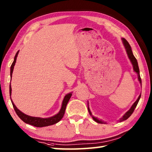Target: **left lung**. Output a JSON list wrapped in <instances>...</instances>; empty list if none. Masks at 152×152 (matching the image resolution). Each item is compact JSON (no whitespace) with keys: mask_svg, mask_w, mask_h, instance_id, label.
<instances>
[{"mask_svg":"<svg viewBox=\"0 0 152 152\" xmlns=\"http://www.w3.org/2000/svg\"><path fill=\"white\" fill-rule=\"evenodd\" d=\"M122 40H123V44H124V46H125V48L126 49V51H127L128 57H129V58L130 59V60H131V61H132V63L133 64V70H134V71L135 72L137 73V74H138V80H139V81H140V83L141 84V77H140V69H139L137 60H136V58H135V56H133V52H132V48H131L129 43H128L127 41L126 40L125 38H123ZM140 97H141V94L140 95V96H139L138 99H137V101H136L134 102V104H133L132 105V107H131V109L129 110L124 115H123L121 119H120V121H125L126 119H127L131 115H132V113H133V111H134V110H135V109L136 108V107H137L138 102H139V101H140ZM88 112L90 113V115H91V117H92V119H94V121H95L97 122V123H103V122L102 121L99 120L98 119H96V118H95V117H94L93 116H92V113L91 112V110H90L88 107Z\"/></svg>","mask_w":152,"mask_h":152,"instance_id":"left-lung-1","label":"left lung"}]
</instances>
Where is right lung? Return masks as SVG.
<instances>
[{
    "label": "right lung",
    "instance_id": "right-lung-1",
    "mask_svg": "<svg viewBox=\"0 0 152 152\" xmlns=\"http://www.w3.org/2000/svg\"><path fill=\"white\" fill-rule=\"evenodd\" d=\"M18 53H19V51H17L16 55H15L14 61L11 66V78L12 77V71H13L14 66L15 64V62H16V59L17 57ZM9 92H10V96H11V85L9 86ZM71 96H72V93H69L66 95L64 99V101L62 102V105H61V109L60 110V112H59L57 115H56L50 118H46V119H43V118H40V117H31V116H29V115L24 114V113H23L21 111H20V110L16 107V106H15V104L13 103V102L12 101L11 98V102L12 104V106H13L15 112H16L17 115L19 116V117L23 121L27 123V124L35 126V127H45V126H49V125L56 124V123H57L58 122L60 121L61 119H62L64 113H65L66 105L68 104V102L69 101V100H70Z\"/></svg>",
    "mask_w": 152,
    "mask_h": 152
}]
</instances>
